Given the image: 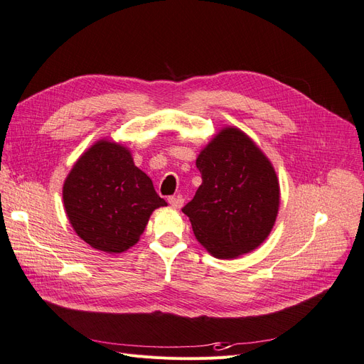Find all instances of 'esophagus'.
I'll use <instances>...</instances> for the list:
<instances>
[{"label": "esophagus", "mask_w": 364, "mask_h": 364, "mask_svg": "<svg viewBox=\"0 0 364 364\" xmlns=\"http://www.w3.org/2000/svg\"><path fill=\"white\" fill-rule=\"evenodd\" d=\"M169 204L173 207V208H181L183 204H184V199L181 196H171L169 199Z\"/></svg>", "instance_id": "esophagus-1"}]
</instances>
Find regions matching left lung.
I'll return each mask as SVG.
<instances>
[{"instance_id":"1","label":"left lung","mask_w":364,"mask_h":364,"mask_svg":"<svg viewBox=\"0 0 364 364\" xmlns=\"http://www.w3.org/2000/svg\"><path fill=\"white\" fill-rule=\"evenodd\" d=\"M203 183L183 208L196 240L216 259L252 252L271 234L279 208L275 168L254 140L227 125L199 151Z\"/></svg>"}]
</instances>
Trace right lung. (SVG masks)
<instances>
[{
	"mask_svg": "<svg viewBox=\"0 0 364 364\" xmlns=\"http://www.w3.org/2000/svg\"><path fill=\"white\" fill-rule=\"evenodd\" d=\"M63 205L81 240L97 251L121 254L139 242L152 212L168 204L134 165L130 148L100 139L65 178Z\"/></svg>",
	"mask_w": 364,
	"mask_h": 364,
	"instance_id": "1",
	"label": "right lung"
}]
</instances>
